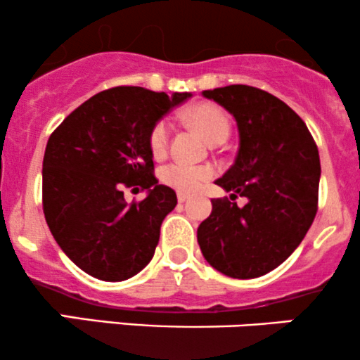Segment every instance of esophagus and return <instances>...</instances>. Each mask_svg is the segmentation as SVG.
Returning a JSON list of instances; mask_svg holds the SVG:
<instances>
[{
    "label": "esophagus",
    "mask_w": 360,
    "mask_h": 360,
    "mask_svg": "<svg viewBox=\"0 0 360 360\" xmlns=\"http://www.w3.org/2000/svg\"><path fill=\"white\" fill-rule=\"evenodd\" d=\"M189 198H191V194L189 193H177V201H179V203H184V201H188Z\"/></svg>",
    "instance_id": "esophagus-1"
}]
</instances>
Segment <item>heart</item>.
I'll use <instances>...</instances> for the list:
<instances>
[{
  "label": "heart",
  "instance_id": "obj_1",
  "mask_svg": "<svg viewBox=\"0 0 360 360\" xmlns=\"http://www.w3.org/2000/svg\"><path fill=\"white\" fill-rule=\"evenodd\" d=\"M184 118L191 123L194 128L200 130V134L208 140L210 143L225 142L229 139L230 120L220 106L213 103H198L184 111ZM169 137H171V127L167 120H159L152 127L148 134V147L155 157H162L167 152ZM213 176V169L208 166H191L184 162L167 164L160 171V179L164 184L171 186L181 193L196 191L206 179Z\"/></svg>",
  "mask_w": 360,
  "mask_h": 360
}]
</instances>
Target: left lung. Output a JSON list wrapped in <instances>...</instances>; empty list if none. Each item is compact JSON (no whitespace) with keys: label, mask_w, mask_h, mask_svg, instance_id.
I'll list each match as a JSON object with an SVG mask.
<instances>
[{"label":"left lung","mask_w":360,"mask_h":360,"mask_svg":"<svg viewBox=\"0 0 360 360\" xmlns=\"http://www.w3.org/2000/svg\"><path fill=\"white\" fill-rule=\"evenodd\" d=\"M233 115L238 152L214 183L230 198L212 200V214L198 226L210 266L252 279L281 266L311 226L318 210L320 155L308 127L284 101L245 84L203 91ZM248 198L238 209L234 198Z\"/></svg>","instance_id":"obj_1"}]
</instances>
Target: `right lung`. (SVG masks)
<instances>
[{
  "instance_id": "add662e5",
  "label": "right lung",
  "mask_w": 360,
  "mask_h": 360,
  "mask_svg": "<svg viewBox=\"0 0 360 360\" xmlns=\"http://www.w3.org/2000/svg\"><path fill=\"white\" fill-rule=\"evenodd\" d=\"M189 96L117 86L77 106L49 137L45 220L64 254L93 278L125 281L154 257L160 225L177 198L154 176L148 134ZM127 187L147 188L148 198L127 204Z\"/></svg>"
}]
</instances>
